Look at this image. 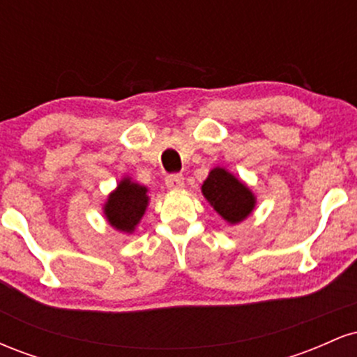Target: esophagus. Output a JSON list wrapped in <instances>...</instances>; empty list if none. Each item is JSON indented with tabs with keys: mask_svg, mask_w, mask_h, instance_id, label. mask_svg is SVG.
I'll list each match as a JSON object with an SVG mask.
<instances>
[{
	"mask_svg": "<svg viewBox=\"0 0 357 357\" xmlns=\"http://www.w3.org/2000/svg\"><path fill=\"white\" fill-rule=\"evenodd\" d=\"M166 186L169 188L171 191H179L184 188V178L183 174H169L166 178Z\"/></svg>",
	"mask_w": 357,
	"mask_h": 357,
	"instance_id": "34e87169",
	"label": "esophagus"
}]
</instances>
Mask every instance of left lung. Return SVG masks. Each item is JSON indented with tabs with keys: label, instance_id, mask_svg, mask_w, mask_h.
Segmentation results:
<instances>
[{
	"label": "left lung",
	"instance_id": "left-lung-1",
	"mask_svg": "<svg viewBox=\"0 0 357 357\" xmlns=\"http://www.w3.org/2000/svg\"><path fill=\"white\" fill-rule=\"evenodd\" d=\"M202 192L215 211L228 221L236 225L243 221L255 208L257 198L245 183L228 173L225 167H215L203 183Z\"/></svg>",
	"mask_w": 357,
	"mask_h": 357
}]
</instances>
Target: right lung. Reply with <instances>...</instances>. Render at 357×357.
<instances>
[{"label":"right lung","instance_id":"add662e5","mask_svg":"<svg viewBox=\"0 0 357 357\" xmlns=\"http://www.w3.org/2000/svg\"><path fill=\"white\" fill-rule=\"evenodd\" d=\"M147 204V188L134 183L130 178H124L109 195L104 204V215L110 227L119 231L132 233L144 216Z\"/></svg>","mask_w":357,"mask_h":357}]
</instances>
